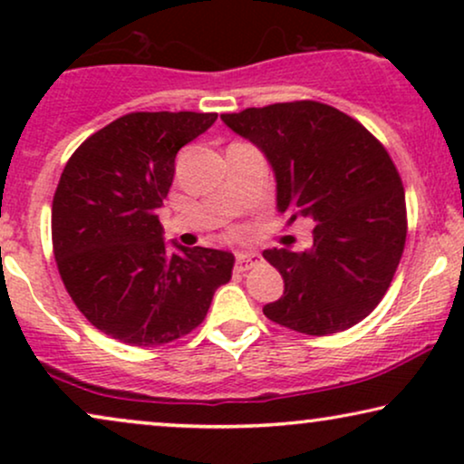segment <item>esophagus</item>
<instances>
[{"label": "esophagus", "mask_w": 464, "mask_h": 464, "mask_svg": "<svg viewBox=\"0 0 464 464\" xmlns=\"http://www.w3.org/2000/svg\"><path fill=\"white\" fill-rule=\"evenodd\" d=\"M257 259H259L257 253H253V251H237V262H234V268H237L238 272H246L257 264Z\"/></svg>", "instance_id": "obj_1"}]
</instances>
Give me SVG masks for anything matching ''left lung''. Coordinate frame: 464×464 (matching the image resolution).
Segmentation results:
<instances>
[{"label": "left lung", "mask_w": 464, "mask_h": 464, "mask_svg": "<svg viewBox=\"0 0 464 464\" xmlns=\"http://www.w3.org/2000/svg\"><path fill=\"white\" fill-rule=\"evenodd\" d=\"M268 158L276 207L289 221H314L306 251L268 249L281 300L264 314L306 335L344 332L382 300L408 234L405 192L384 145L357 120L319 101L221 113Z\"/></svg>", "instance_id": "8db88e82"}]
</instances>
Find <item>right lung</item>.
<instances>
[{
	"instance_id": "1",
	"label": "right lung",
	"mask_w": 464,
	"mask_h": 464,
	"mask_svg": "<svg viewBox=\"0 0 464 464\" xmlns=\"http://www.w3.org/2000/svg\"><path fill=\"white\" fill-rule=\"evenodd\" d=\"M218 113L132 111L94 132L63 169L53 200V251L67 294L113 340L154 348L205 321L234 256L167 251L156 211L175 156Z\"/></svg>"
}]
</instances>
